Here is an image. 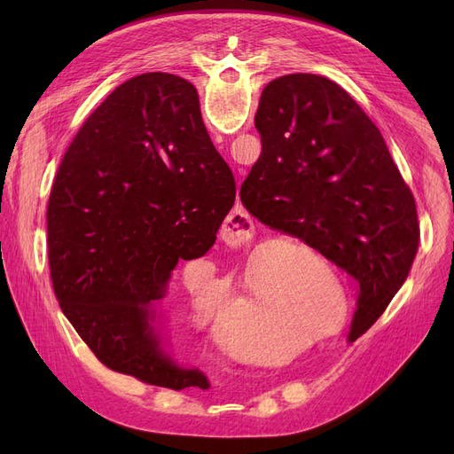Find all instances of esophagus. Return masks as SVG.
Here are the masks:
<instances>
[{
  "label": "esophagus",
  "mask_w": 454,
  "mask_h": 454,
  "mask_svg": "<svg viewBox=\"0 0 454 454\" xmlns=\"http://www.w3.org/2000/svg\"><path fill=\"white\" fill-rule=\"evenodd\" d=\"M226 230L230 231L231 237H235L237 241L245 243V241L250 239L252 233H254V221H252V217H250V215H248L245 209L237 207V209H233V211L228 215V219H226Z\"/></svg>",
  "instance_id": "1"
}]
</instances>
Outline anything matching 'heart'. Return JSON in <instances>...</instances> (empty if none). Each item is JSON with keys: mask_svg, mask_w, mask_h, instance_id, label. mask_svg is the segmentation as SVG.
<instances>
[{"mask_svg": "<svg viewBox=\"0 0 454 454\" xmlns=\"http://www.w3.org/2000/svg\"><path fill=\"white\" fill-rule=\"evenodd\" d=\"M309 263L322 265V257L303 241L293 239V237H281V239L272 241L261 250L250 267V281H252V296L247 300H239L245 307V313H239L230 325V337L231 340L237 337H248V325H247V313H254L255 318L270 317L276 307L278 300L263 287V279L276 289H300V298L296 303V318H305L309 325H320L337 315V301L325 291H309V283L322 281L313 272H309ZM331 283H335V278H329ZM219 281L207 270L199 272L195 278L189 279V296L191 303L197 315L202 320H215L219 317ZM304 291L301 292V289ZM323 320L320 321L319 318ZM261 361H272L274 356L261 353L257 355Z\"/></svg>", "mask_w": 454, "mask_h": 454, "instance_id": "b5f03b06", "label": "heart"}]
</instances>
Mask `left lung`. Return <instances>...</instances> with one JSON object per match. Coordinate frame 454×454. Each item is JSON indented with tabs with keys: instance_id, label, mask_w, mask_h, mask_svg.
Wrapping results in <instances>:
<instances>
[{
	"instance_id": "left-lung-1",
	"label": "left lung",
	"mask_w": 454,
	"mask_h": 454,
	"mask_svg": "<svg viewBox=\"0 0 454 454\" xmlns=\"http://www.w3.org/2000/svg\"><path fill=\"white\" fill-rule=\"evenodd\" d=\"M259 160L241 202L359 283L349 340L373 325L409 278L419 243L416 202L387 143L351 95L325 77L291 74L261 93Z\"/></svg>"
}]
</instances>
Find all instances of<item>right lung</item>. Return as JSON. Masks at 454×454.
I'll return each mask as SVG.
<instances>
[{
  "label": "right lung",
  "instance_id": "right-lung-1",
  "mask_svg": "<svg viewBox=\"0 0 454 454\" xmlns=\"http://www.w3.org/2000/svg\"><path fill=\"white\" fill-rule=\"evenodd\" d=\"M233 202V175L185 79L137 75L86 119L47 204V257L62 313L106 368L209 388L161 349L153 305L180 259L213 247Z\"/></svg>",
  "mask_w": 454,
  "mask_h": 454
}]
</instances>
